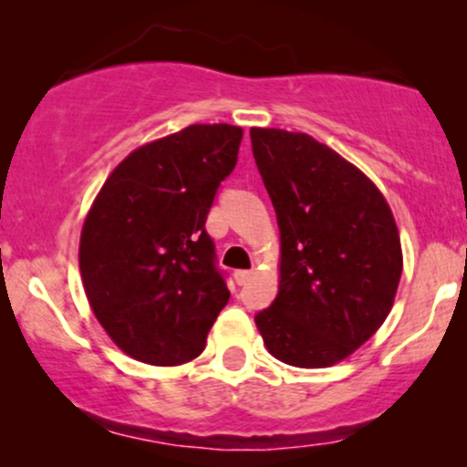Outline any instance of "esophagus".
I'll use <instances>...</instances> for the list:
<instances>
[{"label": "esophagus", "mask_w": 467, "mask_h": 467, "mask_svg": "<svg viewBox=\"0 0 467 467\" xmlns=\"http://www.w3.org/2000/svg\"><path fill=\"white\" fill-rule=\"evenodd\" d=\"M252 275H254L252 270H237L234 272V281H237V285H245L252 278Z\"/></svg>", "instance_id": "1"}]
</instances>
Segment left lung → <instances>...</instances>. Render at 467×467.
I'll return each instance as SVG.
<instances>
[{
  "label": "left lung",
  "instance_id": "obj_1",
  "mask_svg": "<svg viewBox=\"0 0 467 467\" xmlns=\"http://www.w3.org/2000/svg\"><path fill=\"white\" fill-rule=\"evenodd\" d=\"M250 140L281 230L278 294L256 329L276 360L331 367L393 307L404 265L398 223L378 186L307 133L252 127Z\"/></svg>",
  "mask_w": 467,
  "mask_h": 467
}]
</instances>
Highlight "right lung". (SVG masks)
<instances>
[{
  "label": "right lung",
  "mask_w": 467,
  "mask_h": 467,
  "mask_svg": "<svg viewBox=\"0 0 467 467\" xmlns=\"http://www.w3.org/2000/svg\"><path fill=\"white\" fill-rule=\"evenodd\" d=\"M244 130L191 125L131 151L109 173L80 230L85 296L127 356L191 362L230 292L206 217L233 173Z\"/></svg>",
  "instance_id": "obj_1"
}]
</instances>
